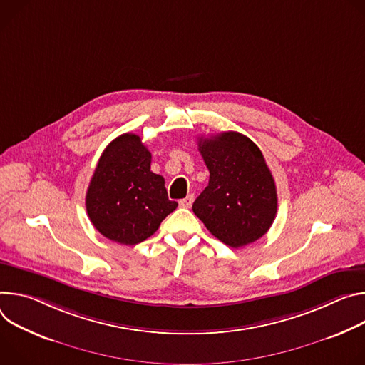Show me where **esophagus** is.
<instances>
[{
    "instance_id": "obj_1",
    "label": "esophagus",
    "mask_w": 365,
    "mask_h": 365,
    "mask_svg": "<svg viewBox=\"0 0 365 365\" xmlns=\"http://www.w3.org/2000/svg\"><path fill=\"white\" fill-rule=\"evenodd\" d=\"M192 201H194V195H192V194H190V195H187L185 198L180 200V206H181V207H184V209H190V207H191V205H192Z\"/></svg>"
}]
</instances>
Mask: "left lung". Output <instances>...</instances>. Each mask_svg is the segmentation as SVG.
<instances>
[{
  "label": "left lung",
  "instance_id": "left-lung-1",
  "mask_svg": "<svg viewBox=\"0 0 365 365\" xmlns=\"http://www.w3.org/2000/svg\"><path fill=\"white\" fill-rule=\"evenodd\" d=\"M198 150L210 178L194 201V215L232 248L262 237L277 215V188L259 148L245 135L223 132L200 138Z\"/></svg>",
  "mask_w": 365,
  "mask_h": 365
}]
</instances>
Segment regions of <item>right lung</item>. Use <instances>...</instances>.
<instances>
[{
    "label": "right lung",
    "mask_w": 365,
    "mask_h": 365,
    "mask_svg": "<svg viewBox=\"0 0 365 365\" xmlns=\"http://www.w3.org/2000/svg\"><path fill=\"white\" fill-rule=\"evenodd\" d=\"M150 159L133 133L115 138L98 159L87 190V213L94 227L117 244H140L178 206L168 198L164 177L150 171Z\"/></svg>",
    "instance_id": "obj_1"
}]
</instances>
